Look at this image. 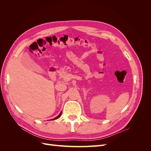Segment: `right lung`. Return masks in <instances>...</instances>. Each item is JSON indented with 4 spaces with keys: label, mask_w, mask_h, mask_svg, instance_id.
<instances>
[{
    "label": "right lung",
    "mask_w": 151,
    "mask_h": 151,
    "mask_svg": "<svg viewBox=\"0 0 151 151\" xmlns=\"http://www.w3.org/2000/svg\"><path fill=\"white\" fill-rule=\"evenodd\" d=\"M61 115H62V112H60V113L59 114V115L57 116V117H55V118H53V119H52V120H56V119H58V118H60V116H61Z\"/></svg>",
    "instance_id": "right-lung-1"
}]
</instances>
